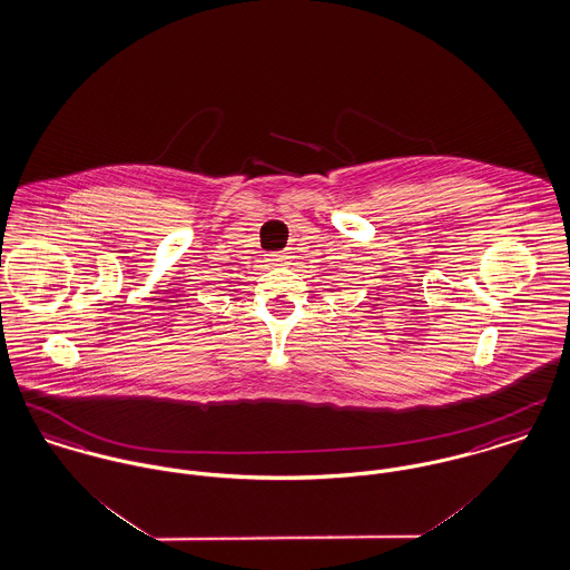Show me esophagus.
<instances>
[{"instance_id":"1","label":"esophagus","mask_w":570,"mask_h":570,"mask_svg":"<svg viewBox=\"0 0 570 570\" xmlns=\"http://www.w3.org/2000/svg\"><path fill=\"white\" fill-rule=\"evenodd\" d=\"M265 259L269 265H287L292 257L287 253H269V255H265Z\"/></svg>"}]
</instances>
